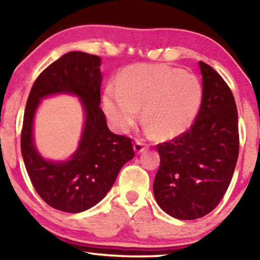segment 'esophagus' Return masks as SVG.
Segmentation results:
<instances>
[{
  "mask_svg": "<svg viewBox=\"0 0 260 260\" xmlns=\"http://www.w3.org/2000/svg\"><path fill=\"white\" fill-rule=\"evenodd\" d=\"M133 149H134L135 153H141V152H143L144 150H147L148 146H147L146 143L141 142V141H135V143H134V146H133Z\"/></svg>",
  "mask_w": 260,
  "mask_h": 260,
  "instance_id": "obj_1",
  "label": "esophagus"
}]
</instances>
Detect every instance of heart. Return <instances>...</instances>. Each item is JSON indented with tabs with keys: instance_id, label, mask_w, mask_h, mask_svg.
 Masks as SVG:
<instances>
[{
	"instance_id": "1",
	"label": "heart",
	"mask_w": 260,
	"mask_h": 260,
	"mask_svg": "<svg viewBox=\"0 0 260 260\" xmlns=\"http://www.w3.org/2000/svg\"><path fill=\"white\" fill-rule=\"evenodd\" d=\"M203 87L190 73L165 64H135L126 68L103 94V107L114 128L127 133L142 107L146 131L159 140L184 133L195 121Z\"/></svg>"
}]
</instances>
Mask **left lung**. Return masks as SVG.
Listing matches in <instances>:
<instances>
[{
    "label": "left lung",
    "instance_id": "1",
    "mask_svg": "<svg viewBox=\"0 0 260 260\" xmlns=\"http://www.w3.org/2000/svg\"><path fill=\"white\" fill-rule=\"evenodd\" d=\"M203 100L190 129L157 144L160 165L153 181L157 204L171 217L193 220L225 195L239 157L234 96L219 73L200 61Z\"/></svg>",
    "mask_w": 260,
    "mask_h": 260
}]
</instances>
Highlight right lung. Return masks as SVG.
Segmentation results:
<instances>
[{"label": "right lung", "instance_id": "obj_1", "mask_svg": "<svg viewBox=\"0 0 260 260\" xmlns=\"http://www.w3.org/2000/svg\"><path fill=\"white\" fill-rule=\"evenodd\" d=\"M101 58L81 51L61 56L37 78L26 103L20 148L35 190L48 205L79 213L102 201L118 173L133 158L132 140L108 128L101 104ZM72 93L81 99L85 125L77 151L69 161L43 158L34 146L32 121L42 98Z\"/></svg>", "mask_w": 260, "mask_h": 260}]
</instances>
